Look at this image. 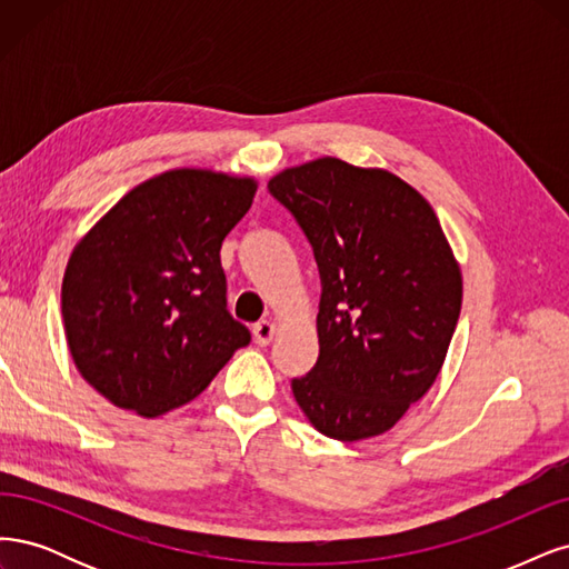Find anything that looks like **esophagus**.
Wrapping results in <instances>:
<instances>
[{"label":"esophagus","mask_w":569,"mask_h":569,"mask_svg":"<svg viewBox=\"0 0 569 569\" xmlns=\"http://www.w3.org/2000/svg\"><path fill=\"white\" fill-rule=\"evenodd\" d=\"M273 333H277V326H273L271 321H258L252 326V336H254V342L267 347L271 340H273Z\"/></svg>","instance_id":"1"}]
</instances>
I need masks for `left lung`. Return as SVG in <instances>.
I'll return each instance as SVG.
<instances>
[{
  "instance_id": "1",
  "label": "left lung",
  "mask_w": 569,
  "mask_h": 569,
  "mask_svg": "<svg viewBox=\"0 0 569 569\" xmlns=\"http://www.w3.org/2000/svg\"><path fill=\"white\" fill-rule=\"evenodd\" d=\"M321 273L319 359L292 395L321 435L388 432L442 369L463 279L428 200L405 179L317 158L269 179Z\"/></svg>"
}]
</instances>
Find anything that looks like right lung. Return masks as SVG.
<instances>
[{
    "mask_svg": "<svg viewBox=\"0 0 569 569\" xmlns=\"http://www.w3.org/2000/svg\"><path fill=\"white\" fill-rule=\"evenodd\" d=\"M254 191L252 177L162 172L72 248L61 286L68 350L111 405L143 418L184 407L250 342L227 311L219 250Z\"/></svg>",
    "mask_w": 569,
    "mask_h": 569,
    "instance_id": "add662e5",
    "label": "right lung"
}]
</instances>
